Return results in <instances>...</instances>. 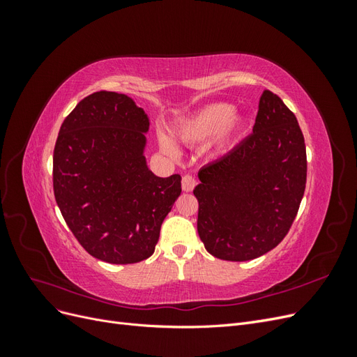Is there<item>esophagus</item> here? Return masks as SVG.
<instances>
[{"label":"esophagus","instance_id":"obj_1","mask_svg":"<svg viewBox=\"0 0 357 357\" xmlns=\"http://www.w3.org/2000/svg\"><path fill=\"white\" fill-rule=\"evenodd\" d=\"M195 186H197V180L193 178L192 176H185V177H183V180H181L183 190L190 192V190L195 189Z\"/></svg>","mask_w":357,"mask_h":357}]
</instances>
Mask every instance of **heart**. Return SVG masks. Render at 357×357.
I'll use <instances>...</instances> for the list:
<instances>
[{"label": "heart", "instance_id": "1", "mask_svg": "<svg viewBox=\"0 0 357 357\" xmlns=\"http://www.w3.org/2000/svg\"><path fill=\"white\" fill-rule=\"evenodd\" d=\"M232 114L234 107L229 104H210L181 123L177 131L178 138L190 146L207 143L214 137L228 138L241 125L240 119ZM162 147L169 155L176 153L174 146L167 138L162 139Z\"/></svg>", "mask_w": 357, "mask_h": 357}]
</instances>
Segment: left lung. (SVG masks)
Listing matches in <instances>:
<instances>
[{
    "label": "left lung",
    "instance_id": "left-lung-1",
    "mask_svg": "<svg viewBox=\"0 0 357 357\" xmlns=\"http://www.w3.org/2000/svg\"><path fill=\"white\" fill-rule=\"evenodd\" d=\"M198 176L193 193L207 252L244 262L273 250L287 235L305 192V142L295 114L265 89L253 132Z\"/></svg>",
    "mask_w": 357,
    "mask_h": 357
}]
</instances>
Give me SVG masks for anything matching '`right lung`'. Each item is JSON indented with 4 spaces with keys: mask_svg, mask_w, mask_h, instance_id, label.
<instances>
[{
    "mask_svg": "<svg viewBox=\"0 0 357 357\" xmlns=\"http://www.w3.org/2000/svg\"><path fill=\"white\" fill-rule=\"evenodd\" d=\"M149 119L129 96L100 91L61 125L53 193L62 218L91 256L109 264L150 257L160 225L181 193V177H156L143 150Z\"/></svg>",
    "mask_w": 357,
    "mask_h": 357,
    "instance_id": "1",
    "label": "right lung"
}]
</instances>
